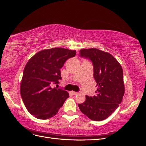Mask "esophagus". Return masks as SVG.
I'll return each instance as SVG.
<instances>
[{"mask_svg":"<svg viewBox=\"0 0 146 146\" xmlns=\"http://www.w3.org/2000/svg\"><path fill=\"white\" fill-rule=\"evenodd\" d=\"M71 92H72V94L73 95H77V94H78V92H75V91H72Z\"/></svg>","mask_w":146,"mask_h":146,"instance_id":"esophagus-1","label":"esophagus"}]
</instances>
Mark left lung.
Here are the masks:
<instances>
[{"instance_id":"1","label":"left lung","mask_w":146,"mask_h":146,"mask_svg":"<svg viewBox=\"0 0 146 146\" xmlns=\"http://www.w3.org/2000/svg\"><path fill=\"white\" fill-rule=\"evenodd\" d=\"M80 52L81 56L90 59L93 64L98 89L96 96H86L85 101L78 104V107L91 120L103 121L115 111L122 100L125 86L122 66L112 55L98 48H83Z\"/></svg>"}]
</instances>
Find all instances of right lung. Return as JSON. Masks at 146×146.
Here are the masks:
<instances>
[{
  "mask_svg": "<svg viewBox=\"0 0 146 146\" xmlns=\"http://www.w3.org/2000/svg\"><path fill=\"white\" fill-rule=\"evenodd\" d=\"M76 54V50L68 48H48L36 53L26 64L20 92L26 108L35 117L47 119L56 115L69 97L67 91L51 86L59 83L60 69Z\"/></svg>",
  "mask_w": 146,
  "mask_h": 146,
  "instance_id": "add662e5",
  "label": "right lung"
}]
</instances>
